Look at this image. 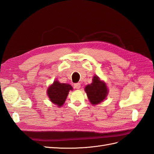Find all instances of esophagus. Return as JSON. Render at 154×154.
Wrapping results in <instances>:
<instances>
[{
    "instance_id": "obj_1",
    "label": "esophagus",
    "mask_w": 154,
    "mask_h": 154,
    "mask_svg": "<svg viewBox=\"0 0 154 154\" xmlns=\"http://www.w3.org/2000/svg\"><path fill=\"white\" fill-rule=\"evenodd\" d=\"M81 87V84L80 83H74V87L76 88V89H78V88H80Z\"/></svg>"
}]
</instances>
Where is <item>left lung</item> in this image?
I'll return each mask as SVG.
<instances>
[{"label": "left lung", "mask_w": 154, "mask_h": 154, "mask_svg": "<svg viewBox=\"0 0 154 154\" xmlns=\"http://www.w3.org/2000/svg\"><path fill=\"white\" fill-rule=\"evenodd\" d=\"M85 91L88 99L92 105L99 104L103 101L109 93L106 83L100 80L97 76L93 77L91 84L87 85L85 88Z\"/></svg>", "instance_id": "1"}]
</instances>
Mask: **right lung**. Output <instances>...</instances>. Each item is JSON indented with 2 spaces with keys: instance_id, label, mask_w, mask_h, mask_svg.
Masks as SVG:
<instances>
[{
  "instance_id": "add662e5",
  "label": "right lung",
  "mask_w": 154,
  "mask_h": 154,
  "mask_svg": "<svg viewBox=\"0 0 154 154\" xmlns=\"http://www.w3.org/2000/svg\"><path fill=\"white\" fill-rule=\"evenodd\" d=\"M72 87L68 83H61L58 80L54 81L47 91L50 101L53 103L60 107L63 105L66 100L69 91H72Z\"/></svg>"
}]
</instances>
